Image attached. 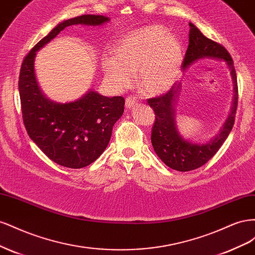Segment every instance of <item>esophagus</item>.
Listing matches in <instances>:
<instances>
[{
  "label": "esophagus",
  "mask_w": 255,
  "mask_h": 255,
  "mask_svg": "<svg viewBox=\"0 0 255 255\" xmlns=\"http://www.w3.org/2000/svg\"><path fill=\"white\" fill-rule=\"evenodd\" d=\"M137 99L135 98V97H133V96H130V97H128L127 99H126V107L127 109H128V110H132L133 107L137 104Z\"/></svg>",
  "instance_id": "esophagus-1"
}]
</instances>
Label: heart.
<instances>
[{"label": "heart", "instance_id": "b5f03b06", "mask_svg": "<svg viewBox=\"0 0 255 255\" xmlns=\"http://www.w3.org/2000/svg\"><path fill=\"white\" fill-rule=\"evenodd\" d=\"M106 55L102 67L116 88L130 84L133 72L144 94L158 96L170 89L179 76L183 48L177 37L159 24L145 26L123 36Z\"/></svg>", "mask_w": 255, "mask_h": 255}]
</instances>
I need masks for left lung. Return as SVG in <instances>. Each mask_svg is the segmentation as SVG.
<instances>
[{
	"instance_id": "obj_1",
	"label": "left lung",
	"mask_w": 255,
	"mask_h": 255,
	"mask_svg": "<svg viewBox=\"0 0 255 255\" xmlns=\"http://www.w3.org/2000/svg\"><path fill=\"white\" fill-rule=\"evenodd\" d=\"M189 44L182 68L186 69L194 61L204 57L225 60L234 83V98L232 109L223 128L217 136L206 143H194L185 140L176 128L174 107L180 94V83L173 85L164 96L148 100L149 105L155 113V121L151 133L153 149L168 167L182 172L200 168L217 153L233 128L238 103L237 76L230 53L223 45L206 38L191 22H189Z\"/></svg>"
}]
</instances>
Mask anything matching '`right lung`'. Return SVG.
Returning <instances> with one entry per match:
<instances>
[{
    "label": "right lung",
    "instance_id": "add662e5",
    "mask_svg": "<svg viewBox=\"0 0 255 255\" xmlns=\"http://www.w3.org/2000/svg\"><path fill=\"white\" fill-rule=\"evenodd\" d=\"M109 20L100 14H83L59 23L28 52L21 65L19 92L27 134L50 159L67 168L86 167L101 155L114 125L125 111V98H109L90 90L74 102L51 101L36 80V52L67 26L101 25Z\"/></svg>",
    "mask_w": 255,
    "mask_h": 255
}]
</instances>
